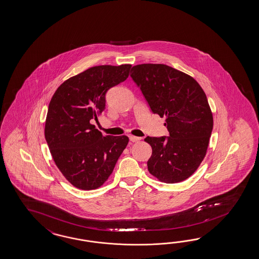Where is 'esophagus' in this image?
I'll return each mask as SVG.
<instances>
[{"label":"esophagus","mask_w":259,"mask_h":259,"mask_svg":"<svg viewBox=\"0 0 259 259\" xmlns=\"http://www.w3.org/2000/svg\"><path fill=\"white\" fill-rule=\"evenodd\" d=\"M129 139H130V141H132V142H139V141L141 140V138L135 137V136H130V137H129Z\"/></svg>","instance_id":"esophagus-1"}]
</instances>
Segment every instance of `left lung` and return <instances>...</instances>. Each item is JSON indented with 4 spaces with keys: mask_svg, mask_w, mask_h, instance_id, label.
Instances as JSON below:
<instances>
[{
    "mask_svg": "<svg viewBox=\"0 0 259 259\" xmlns=\"http://www.w3.org/2000/svg\"><path fill=\"white\" fill-rule=\"evenodd\" d=\"M131 72L152 112L165 118L169 132L167 138L144 139L152 149L148 170L163 183L183 182L208 150L213 118L207 96L194 77L165 64L142 63Z\"/></svg>",
    "mask_w": 259,
    "mask_h": 259,
    "instance_id": "1",
    "label": "left lung"
}]
</instances>
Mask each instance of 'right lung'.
I'll list each match as a JSON object with an SVG mask.
<instances>
[{"instance_id": "1", "label": "right lung", "mask_w": 259, "mask_h": 259, "mask_svg": "<svg viewBox=\"0 0 259 259\" xmlns=\"http://www.w3.org/2000/svg\"><path fill=\"white\" fill-rule=\"evenodd\" d=\"M131 64L98 65L62 83L51 98L45 138L59 170L72 185L95 190L106 183L126 148V136H103L92 120L106 108V94L129 76Z\"/></svg>"}]
</instances>
